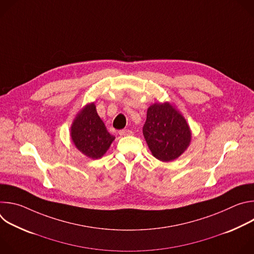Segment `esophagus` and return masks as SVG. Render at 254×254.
I'll list each match as a JSON object with an SVG mask.
<instances>
[{"label": "esophagus", "mask_w": 254, "mask_h": 254, "mask_svg": "<svg viewBox=\"0 0 254 254\" xmlns=\"http://www.w3.org/2000/svg\"><path fill=\"white\" fill-rule=\"evenodd\" d=\"M119 133H120V135H122V136H126V135H130V134H132V131L129 130V129H122V130L119 131Z\"/></svg>", "instance_id": "esophagus-1"}]
</instances>
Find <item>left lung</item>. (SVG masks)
I'll use <instances>...</instances> for the list:
<instances>
[{"label":"left lung","instance_id":"8db88e82","mask_svg":"<svg viewBox=\"0 0 254 254\" xmlns=\"http://www.w3.org/2000/svg\"><path fill=\"white\" fill-rule=\"evenodd\" d=\"M142 133L155 158L170 162L184 153L191 140V130L182 115L168 102L148 108Z\"/></svg>","mask_w":254,"mask_h":254}]
</instances>
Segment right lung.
<instances>
[{"instance_id": "obj_1", "label": "right lung", "mask_w": 254, "mask_h": 254, "mask_svg": "<svg viewBox=\"0 0 254 254\" xmlns=\"http://www.w3.org/2000/svg\"><path fill=\"white\" fill-rule=\"evenodd\" d=\"M71 137L76 148L91 159L101 158L115 139L97 115L94 103L77 115L71 127Z\"/></svg>"}]
</instances>
